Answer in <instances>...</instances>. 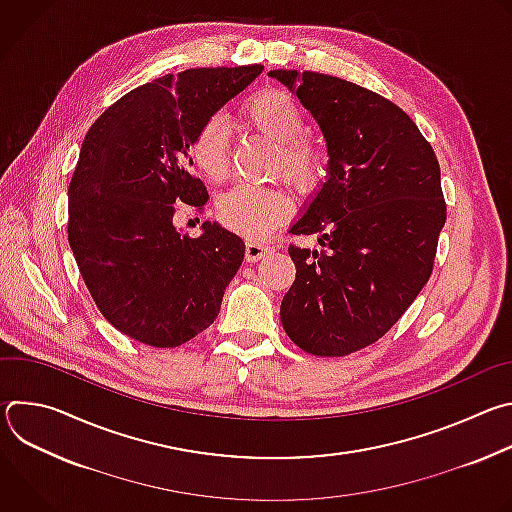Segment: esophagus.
<instances>
[{
  "instance_id": "1",
  "label": "esophagus",
  "mask_w": 512,
  "mask_h": 512,
  "mask_svg": "<svg viewBox=\"0 0 512 512\" xmlns=\"http://www.w3.org/2000/svg\"><path fill=\"white\" fill-rule=\"evenodd\" d=\"M271 251H273V247H269V245H263V243H257V241H247L245 259H247V263H255Z\"/></svg>"
}]
</instances>
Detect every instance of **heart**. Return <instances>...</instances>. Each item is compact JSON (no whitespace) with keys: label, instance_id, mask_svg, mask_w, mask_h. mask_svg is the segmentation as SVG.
Listing matches in <instances>:
<instances>
[{"label":"heart","instance_id":"1","mask_svg":"<svg viewBox=\"0 0 512 512\" xmlns=\"http://www.w3.org/2000/svg\"><path fill=\"white\" fill-rule=\"evenodd\" d=\"M245 119L265 137L279 143V166L283 176L298 190H312L324 170L318 145L300 137L306 119L296 99L275 89L253 95L243 107ZM190 156L198 172L208 180H223L229 166V127L223 117L208 119L192 139ZM218 218L225 227L249 237L263 239L289 216V198L277 188L239 184L218 200Z\"/></svg>","mask_w":512,"mask_h":512}]
</instances>
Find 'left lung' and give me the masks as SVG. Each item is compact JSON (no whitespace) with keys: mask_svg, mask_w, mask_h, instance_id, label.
Returning a JSON list of instances; mask_svg holds the SVG:
<instances>
[{"mask_svg":"<svg viewBox=\"0 0 512 512\" xmlns=\"http://www.w3.org/2000/svg\"><path fill=\"white\" fill-rule=\"evenodd\" d=\"M326 139V178L291 225L324 251L289 245L296 281L281 302L291 342L346 356L377 342L427 283L446 225L440 164L385 97L320 72L269 70Z\"/></svg>","mask_w":512,"mask_h":512,"instance_id":"8db88e82","label":"left lung"}]
</instances>
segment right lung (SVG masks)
I'll list each match as a JSON object with an SVG mask.
<instances>
[{
	"label": "right lung",
	"mask_w": 512,
	"mask_h": 512,
	"mask_svg": "<svg viewBox=\"0 0 512 512\" xmlns=\"http://www.w3.org/2000/svg\"><path fill=\"white\" fill-rule=\"evenodd\" d=\"M261 72L251 64L160 77L113 103L83 141L68 243L101 314L137 342L180 346L221 312L245 243L216 221L182 237L174 204H206V186L190 174L192 139Z\"/></svg>",
	"instance_id": "1"
}]
</instances>
